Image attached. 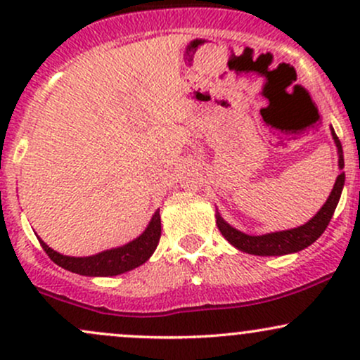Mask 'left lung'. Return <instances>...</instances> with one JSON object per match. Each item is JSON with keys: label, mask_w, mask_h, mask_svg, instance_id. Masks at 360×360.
<instances>
[{"label": "left lung", "mask_w": 360, "mask_h": 360, "mask_svg": "<svg viewBox=\"0 0 360 360\" xmlns=\"http://www.w3.org/2000/svg\"><path fill=\"white\" fill-rule=\"evenodd\" d=\"M332 130L333 142L337 146L338 152V169H344V150H342V143L335 135V130ZM345 183V172H340L337 176L335 184H333L332 193H330L328 200L321 206L311 220H308L304 225L296 226V229L283 230V232H272L264 235H247L240 232V230L233 229L221 218V214L217 212V226L220 230L223 237L226 238L235 249L245 252V254L252 255H286L292 254V252H300L316 242V238L325 232L328 226L330 220H332L333 212H335L338 200H340L342 189H344Z\"/></svg>", "instance_id": "8db88e82"}]
</instances>
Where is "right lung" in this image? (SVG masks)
I'll list each match as a JSON object with an SVG mask.
<instances>
[{"instance_id": "add662e5", "label": "right lung", "mask_w": 360, "mask_h": 360, "mask_svg": "<svg viewBox=\"0 0 360 360\" xmlns=\"http://www.w3.org/2000/svg\"><path fill=\"white\" fill-rule=\"evenodd\" d=\"M160 238V214L159 210L152 214V220L148 221L147 229L142 235H139L135 240L125 243V245L117 247V249L103 250L100 254L88 255V257H71V255H62L59 252L45 243L39 237L40 245L47 252L57 266L62 269L76 272L81 276H118L123 272L135 269L142 266L150 259L157 249V243Z\"/></svg>"}]
</instances>
